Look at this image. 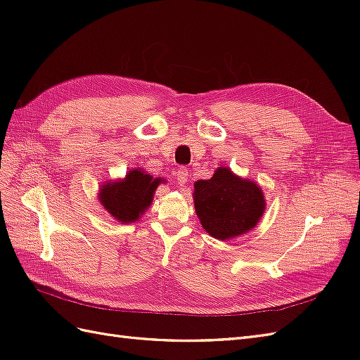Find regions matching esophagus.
I'll return each mask as SVG.
<instances>
[{
  "mask_svg": "<svg viewBox=\"0 0 360 360\" xmlns=\"http://www.w3.org/2000/svg\"><path fill=\"white\" fill-rule=\"evenodd\" d=\"M176 176H177V181H179L180 186H186L188 181H189V169L184 168V167H180L176 172Z\"/></svg>",
  "mask_w": 360,
  "mask_h": 360,
  "instance_id": "34e87169",
  "label": "esophagus"
}]
</instances>
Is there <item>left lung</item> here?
<instances>
[{
	"label": "left lung",
	"instance_id": "1",
	"mask_svg": "<svg viewBox=\"0 0 360 360\" xmlns=\"http://www.w3.org/2000/svg\"><path fill=\"white\" fill-rule=\"evenodd\" d=\"M193 202L204 230L219 240H230L254 228L266 209L255 181L219 167L209 180L193 184Z\"/></svg>",
	"mask_w": 360,
	"mask_h": 360
}]
</instances>
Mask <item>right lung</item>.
<instances>
[{"instance_id":"right-lung-1","label":"right lung","mask_w":360,"mask_h":360,"mask_svg":"<svg viewBox=\"0 0 360 360\" xmlns=\"http://www.w3.org/2000/svg\"><path fill=\"white\" fill-rule=\"evenodd\" d=\"M162 179H153L146 171L135 168L127 171L123 180L108 181L99 191V201L122 224L136 222L153 202V193Z\"/></svg>"}]
</instances>
